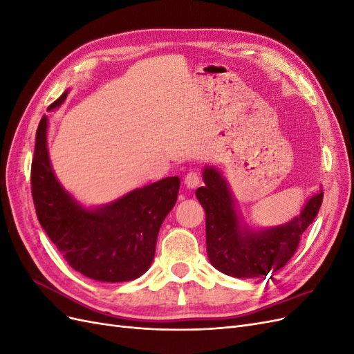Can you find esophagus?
<instances>
[{
	"label": "esophagus",
	"mask_w": 354,
	"mask_h": 354,
	"mask_svg": "<svg viewBox=\"0 0 354 354\" xmlns=\"http://www.w3.org/2000/svg\"><path fill=\"white\" fill-rule=\"evenodd\" d=\"M199 183H201L199 176L196 173H194V171L185 177V185L187 186V189H195L199 186Z\"/></svg>",
	"instance_id": "34e87169"
}]
</instances>
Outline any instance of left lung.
Segmentation results:
<instances>
[{"label": "left lung", "instance_id": "8db88e82", "mask_svg": "<svg viewBox=\"0 0 354 354\" xmlns=\"http://www.w3.org/2000/svg\"><path fill=\"white\" fill-rule=\"evenodd\" d=\"M203 183L196 198L207 216L208 259L217 270L233 277L267 276L283 267L324 201V192L319 190L294 220L257 232L241 224L227 181L216 168H203Z\"/></svg>", "mask_w": 354, "mask_h": 354}]
</instances>
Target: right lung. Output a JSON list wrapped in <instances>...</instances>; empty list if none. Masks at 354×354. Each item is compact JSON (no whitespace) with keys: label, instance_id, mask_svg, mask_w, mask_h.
I'll return each mask as SVG.
<instances>
[{"label":"right lung","instance_id":"1","mask_svg":"<svg viewBox=\"0 0 354 354\" xmlns=\"http://www.w3.org/2000/svg\"><path fill=\"white\" fill-rule=\"evenodd\" d=\"M68 91L50 104L56 109ZM47 116H42L30 168L32 199L38 221L72 269L100 282H127L151 267L156 239L174 208L180 178L167 177L134 189L108 205L85 209L62 187L47 151Z\"/></svg>","mask_w":354,"mask_h":354}]
</instances>
